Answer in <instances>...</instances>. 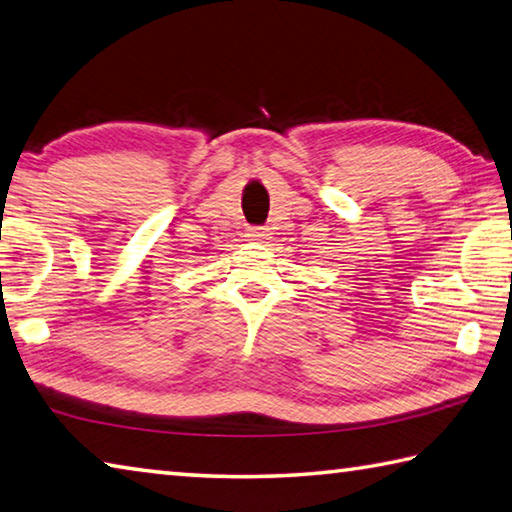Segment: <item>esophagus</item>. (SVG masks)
<instances>
[{"label":"esophagus","instance_id":"34e87169","mask_svg":"<svg viewBox=\"0 0 512 512\" xmlns=\"http://www.w3.org/2000/svg\"><path fill=\"white\" fill-rule=\"evenodd\" d=\"M246 237H248L250 241H262V239H266V232H264L262 228H250Z\"/></svg>","mask_w":512,"mask_h":512}]
</instances>
